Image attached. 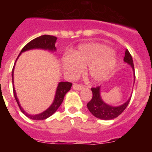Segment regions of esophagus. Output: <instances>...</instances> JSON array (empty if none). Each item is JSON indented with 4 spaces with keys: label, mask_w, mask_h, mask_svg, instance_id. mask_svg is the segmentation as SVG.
<instances>
[{
    "label": "esophagus",
    "mask_w": 152,
    "mask_h": 152,
    "mask_svg": "<svg viewBox=\"0 0 152 152\" xmlns=\"http://www.w3.org/2000/svg\"><path fill=\"white\" fill-rule=\"evenodd\" d=\"M84 88V86L82 84H73V89L77 90V91H80Z\"/></svg>",
    "instance_id": "1"
}]
</instances>
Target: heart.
Instances as JSON below:
<instances>
[{"instance_id":"obj_1","label":"heart","mask_w":152,"mask_h":152,"mask_svg":"<svg viewBox=\"0 0 152 152\" xmlns=\"http://www.w3.org/2000/svg\"><path fill=\"white\" fill-rule=\"evenodd\" d=\"M117 63L115 52L109 46L100 43H88L62 59L64 72L70 77H76L88 68V75L95 82L101 81L115 68Z\"/></svg>"}]
</instances>
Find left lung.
Returning a JSON list of instances; mask_svg holds the SVG:
<instances>
[{
  "instance_id": "8db88e82",
  "label": "left lung",
  "mask_w": 152,
  "mask_h": 152,
  "mask_svg": "<svg viewBox=\"0 0 152 152\" xmlns=\"http://www.w3.org/2000/svg\"><path fill=\"white\" fill-rule=\"evenodd\" d=\"M124 61L126 63H128L130 64L134 71V77L135 79V69H134V64L133 60L132 58L131 54L128 51V49H126V52H125V57H124ZM92 91V99L90 100L87 104L88 110L90 112L95 116V117L98 118V119H104V120H109V119H113L119 116L123 111L126 110V108L128 106L129 103L130 101L129 98L127 101L125 103H123V105L119 106V107H113V106L108 105L107 103L102 100L101 97H100V87L98 86L96 88H91Z\"/></svg>"
}]
</instances>
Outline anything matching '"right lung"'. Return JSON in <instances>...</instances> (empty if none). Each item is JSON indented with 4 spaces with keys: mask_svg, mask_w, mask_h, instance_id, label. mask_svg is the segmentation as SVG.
<instances>
[{
    "mask_svg": "<svg viewBox=\"0 0 152 152\" xmlns=\"http://www.w3.org/2000/svg\"><path fill=\"white\" fill-rule=\"evenodd\" d=\"M56 36H50V35H43V36H41L39 37H37V38L31 40L29 42H28L25 46L23 48V49L21 50L20 55L22 53V52H25V51L29 50V49H49L51 51H56V48L55 43H56ZM19 55V56H20ZM18 56V57H19ZM14 68V66H13ZM13 68L12 70V81L13 82ZM72 86V83L71 82H60L58 85L57 90H56V96H55V100L52 103V105L50 106L49 109H47L46 110L44 111L43 113H42L38 114V115H29V114L26 113V112L23 110L22 107H20V103H19V100L17 97V95H16V91L14 89V87L13 88V94H14V97H15V100L17 101V104H18L19 107L20 109L21 112L23 113H24L27 117H29L31 119H34V120H42V119H45L48 117H49L50 116H52V114L56 113V111L57 110L58 108L60 107V105L62 103L63 100H64V95L66 94V93L68 91H69L71 90V88Z\"/></svg>",
    "mask_w": 152,
    "mask_h": 152,
    "instance_id": "add662e5",
    "label": "right lung"
}]
</instances>
